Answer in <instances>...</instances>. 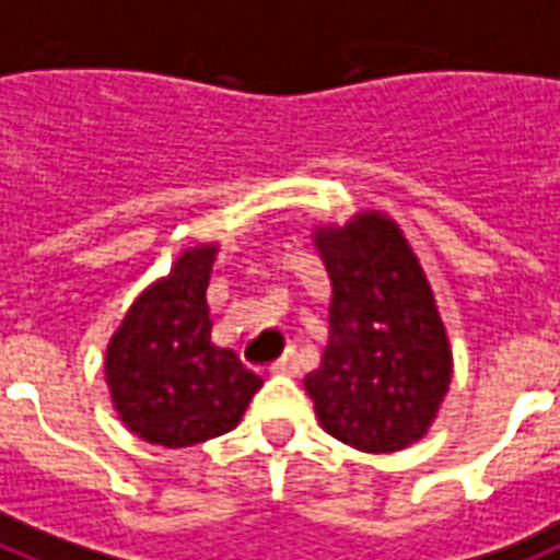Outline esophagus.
I'll return each instance as SVG.
<instances>
[{
	"mask_svg": "<svg viewBox=\"0 0 560 560\" xmlns=\"http://www.w3.org/2000/svg\"><path fill=\"white\" fill-rule=\"evenodd\" d=\"M271 374H283V376H294L298 374V359H294V353H285V357H280L275 362V365L268 368Z\"/></svg>",
	"mask_w": 560,
	"mask_h": 560,
	"instance_id": "1",
	"label": "esophagus"
}]
</instances>
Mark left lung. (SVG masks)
<instances>
[{
    "label": "left lung",
    "mask_w": 560,
    "mask_h": 560,
    "mask_svg": "<svg viewBox=\"0 0 560 560\" xmlns=\"http://www.w3.org/2000/svg\"><path fill=\"white\" fill-rule=\"evenodd\" d=\"M312 245L329 277L327 348L303 380L318 423L362 453L406 450L435 423L453 383L427 271L383 210L315 224Z\"/></svg>",
    "instance_id": "1"
}]
</instances>
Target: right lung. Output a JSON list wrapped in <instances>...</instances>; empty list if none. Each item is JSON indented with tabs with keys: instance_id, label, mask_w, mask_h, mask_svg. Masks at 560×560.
<instances>
[{
	"instance_id": "obj_1",
	"label": "right lung",
	"mask_w": 560,
	"mask_h": 560,
	"mask_svg": "<svg viewBox=\"0 0 560 560\" xmlns=\"http://www.w3.org/2000/svg\"><path fill=\"white\" fill-rule=\"evenodd\" d=\"M215 257L219 242L180 250L107 341L110 402L125 427L154 446L180 450L231 432L262 385L231 348L212 345L207 285Z\"/></svg>"
}]
</instances>
